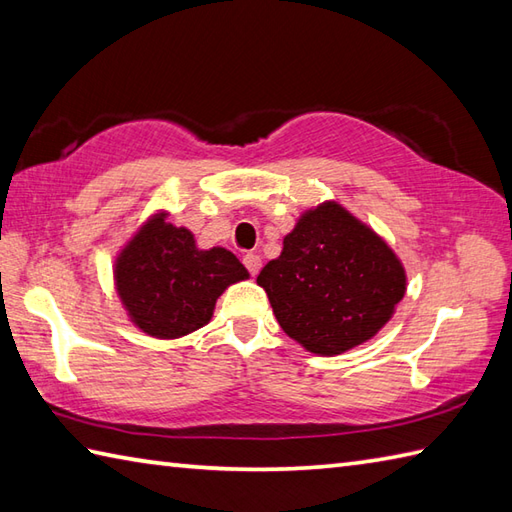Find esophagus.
<instances>
[{
  "instance_id": "1",
  "label": "esophagus",
  "mask_w": 512,
  "mask_h": 512,
  "mask_svg": "<svg viewBox=\"0 0 512 512\" xmlns=\"http://www.w3.org/2000/svg\"><path fill=\"white\" fill-rule=\"evenodd\" d=\"M242 262H244L248 273L253 277L259 273V268H262V259H259V255H253V253H246Z\"/></svg>"
}]
</instances>
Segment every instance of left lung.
Returning a JSON list of instances; mask_svg holds the SVG:
<instances>
[{
  "mask_svg": "<svg viewBox=\"0 0 512 512\" xmlns=\"http://www.w3.org/2000/svg\"><path fill=\"white\" fill-rule=\"evenodd\" d=\"M290 339L336 356L378 334L405 297L407 275L383 237L323 202L299 217L257 277Z\"/></svg>",
  "mask_w": 512,
  "mask_h": 512,
  "instance_id": "left-lung-1",
  "label": "left lung"
}]
</instances>
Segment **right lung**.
<instances>
[{
  "label": "right lung",
  "mask_w": 512,
  "mask_h": 512,
  "mask_svg": "<svg viewBox=\"0 0 512 512\" xmlns=\"http://www.w3.org/2000/svg\"><path fill=\"white\" fill-rule=\"evenodd\" d=\"M248 279L226 248L202 250L184 226L158 213L140 226L116 257L114 281L129 319L154 339H180L213 317L222 292Z\"/></svg>",
  "instance_id": "obj_1"
}]
</instances>
